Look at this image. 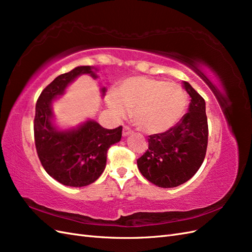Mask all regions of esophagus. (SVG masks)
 <instances>
[{"instance_id":"esophagus-1","label":"esophagus","mask_w":252,"mask_h":252,"mask_svg":"<svg viewBox=\"0 0 252 252\" xmlns=\"http://www.w3.org/2000/svg\"><path fill=\"white\" fill-rule=\"evenodd\" d=\"M131 133H132V131H131V129L129 128V127L125 126L123 128V136H124V138H126V136H128L129 134H131Z\"/></svg>"}]
</instances>
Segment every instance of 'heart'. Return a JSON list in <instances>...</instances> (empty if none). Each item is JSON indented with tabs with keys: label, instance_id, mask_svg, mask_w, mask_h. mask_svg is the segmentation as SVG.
Listing matches in <instances>:
<instances>
[{
	"label": "heart",
	"instance_id": "obj_1",
	"mask_svg": "<svg viewBox=\"0 0 252 252\" xmlns=\"http://www.w3.org/2000/svg\"><path fill=\"white\" fill-rule=\"evenodd\" d=\"M187 96L184 89L172 82L138 75L125 80L116 94L106 97V104L117 119L131 112L133 124L148 134L168 130L185 110Z\"/></svg>",
	"mask_w": 252,
	"mask_h": 252
}]
</instances>
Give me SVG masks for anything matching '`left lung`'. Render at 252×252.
<instances>
[{"label":"left lung","mask_w":252,"mask_h":252,"mask_svg":"<svg viewBox=\"0 0 252 252\" xmlns=\"http://www.w3.org/2000/svg\"><path fill=\"white\" fill-rule=\"evenodd\" d=\"M188 112L163 133L149 135L148 149L138 158L144 178L162 188H173L191 179L201 167L207 149L208 124L204 98L188 82Z\"/></svg>","instance_id":"obj_1"}]
</instances>
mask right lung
Listing matches in <instances>:
<instances>
[{
    "label": "right lung",
    "mask_w": 252,
    "mask_h": 252,
    "mask_svg": "<svg viewBox=\"0 0 252 252\" xmlns=\"http://www.w3.org/2000/svg\"><path fill=\"white\" fill-rule=\"evenodd\" d=\"M96 71L94 66H78L59 75L42 91L35 105L33 130L37 156L50 177L65 186L83 187L95 182L105 169L108 148L122 138V126L106 129L94 120L69 129H60L55 124L52 103L80 75L97 79ZM101 93L104 96L105 87Z\"/></svg>",
    "instance_id": "1"
}]
</instances>
